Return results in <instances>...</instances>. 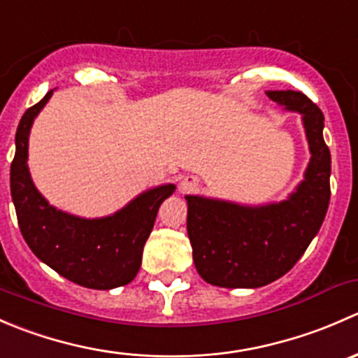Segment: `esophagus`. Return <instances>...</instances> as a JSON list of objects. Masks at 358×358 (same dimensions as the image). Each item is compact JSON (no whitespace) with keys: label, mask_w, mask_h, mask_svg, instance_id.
Instances as JSON below:
<instances>
[{"label":"esophagus","mask_w":358,"mask_h":358,"mask_svg":"<svg viewBox=\"0 0 358 358\" xmlns=\"http://www.w3.org/2000/svg\"><path fill=\"white\" fill-rule=\"evenodd\" d=\"M197 189V180L194 176H187V178L182 180L180 183V192L182 194H190Z\"/></svg>","instance_id":"1"}]
</instances>
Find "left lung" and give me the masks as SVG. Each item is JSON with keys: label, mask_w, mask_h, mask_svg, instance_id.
I'll return each mask as SVG.
<instances>
[{"label": "left lung", "mask_w": 358, "mask_h": 358, "mask_svg": "<svg viewBox=\"0 0 358 358\" xmlns=\"http://www.w3.org/2000/svg\"><path fill=\"white\" fill-rule=\"evenodd\" d=\"M286 110L301 114L310 162L286 201L244 206L185 196L187 232L199 275L218 287H262L296 265L322 227L331 199V152L324 142V114L301 92H266Z\"/></svg>", "instance_id": "1"}]
</instances>
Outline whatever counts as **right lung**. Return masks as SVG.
<instances>
[{"instance_id": "right-lung-1", "label": "right lung", "mask_w": 358, "mask_h": 358, "mask_svg": "<svg viewBox=\"0 0 358 358\" xmlns=\"http://www.w3.org/2000/svg\"><path fill=\"white\" fill-rule=\"evenodd\" d=\"M52 93L50 90L41 102L25 110L17 128L10 189L20 232L31 251L71 282L90 289L126 286L138 273L159 206L175 192V185L145 190L103 218H79L50 206L32 183L27 152L32 122Z\"/></svg>"}]
</instances>
